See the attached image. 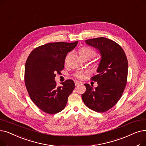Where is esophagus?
Masks as SVG:
<instances>
[{
  "label": "esophagus",
  "mask_w": 146,
  "mask_h": 146,
  "mask_svg": "<svg viewBox=\"0 0 146 146\" xmlns=\"http://www.w3.org/2000/svg\"><path fill=\"white\" fill-rule=\"evenodd\" d=\"M80 84H82L81 82H78V81L75 82V86H79V85H80Z\"/></svg>",
  "instance_id": "obj_1"
}]
</instances>
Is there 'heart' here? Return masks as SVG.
Instances as JSON below:
<instances>
[{
  "mask_svg": "<svg viewBox=\"0 0 146 146\" xmlns=\"http://www.w3.org/2000/svg\"><path fill=\"white\" fill-rule=\"evenodd\" d=\"M79 53L82 58L90 57L91 58L96 55V52H95L94 50L88 47L81 48L79 50ZM74 76L78 79H82L84 78V73L83 72H78L76 73H75Z\"/></svg>",
  "mask_w": 146,
  "mask_h": 146,
  "instance_id": "1",
  "label": "heart"
}]
</instances>
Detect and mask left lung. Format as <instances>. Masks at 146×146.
Returning <instances> with one entry per match:
<instances>
[{
  "label": "left lung",
  "instance_id": "8db88e82",
  "mask_svg": "<svg viewBox=\"0 0 146 146\" xmlns=\"http://www.w3.org/2000/svg\"><path fill=\"white\" fill-rule=\"evenodd\" d=\"M85 42L98 50L101 58L98 74L91 78L97 82L98 86L94 89L89 84H84L86 91L82 94V98L88 108L105 112L112 108L122 96L127 81V58L121 46L107 38H94Z\"/></svg>",
  "mask_w": 146,
  "mask_h": 146
}]
</instances>
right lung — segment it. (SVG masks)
I'll return each mask as SVG.
<instances>
[{
    "label": "right lung",
    "mask_w": 146,
    "mask_h": 146,
    "mask_svg": "<svg viewBox=\"0 0 146 146\" xmlns=\"http://www.w3.org/2000/svg\"><path fill=\"white\" fill-rule=\"evenodd\" d=\"M78 43H46L34 49L28 56L25 66V84L31 100L44 112L52 115L62 110L74 89V82L71 79L62 82L61 86H56L54 79L55 73L64 69L67 53Z\"/></svg>",
    "instance_id": "obj_1"
}]
</instances>
